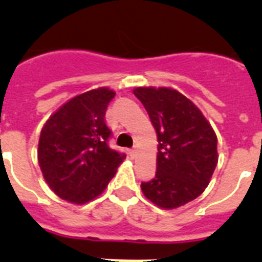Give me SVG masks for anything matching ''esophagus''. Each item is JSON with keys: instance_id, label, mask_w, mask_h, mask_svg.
<instances>
[{"instance_id": "34e87169", "label": "esophagus", "mask_w": 262, "mask_h": 262, "mask_svg": "<svg viewBox=\"0 0 262 262\" xmlns=\"http://www.w3.org/2000/svg\"><path fill=\"white\" fill-rule=\"evenodd\" d=\"M128 155H129V157H131V159H134V157H135V155H136V149H135V148H133V149H129Z\"/></svg>"}]
</instances>
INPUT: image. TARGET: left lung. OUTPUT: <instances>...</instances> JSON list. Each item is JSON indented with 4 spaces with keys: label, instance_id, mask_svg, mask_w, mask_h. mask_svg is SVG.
Instances as JSON below:
<instances>
[{
    "label": "left lung",
    "instance_id": "left-lung-1",
    "mask_svg": "<svg viewBox=\"0 0 262 262\" xmlns=\"http://www.w3.org/2000/svg\"><path fill=\"white\" fill-rule=\"evenodd\" d=\"M134 94L157 134V169L142 182L147 200L172 210L205 191L217 164V139L209 120L190 99L172 88L139 86Z\"/></svg>",
    "mask_w": 262,
    "mask_h": 262
}]
</instances>
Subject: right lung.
I'll return each instance as SVG.
<instances>
[{"instance_id": "add662e5", "label": "right lung", "mask_w": 262, "mask_h": 262, "mask_svg": "<svg viewBox=\"0 0 262 262\" xmlns=\"http://www.w3.org/2000/svg\"><path fill=\"white\" fill-rule=\"evenodd\" d=\"M114 90L98 88L60 106L41 128L38 161L46 182L61 200L93 201L107 187L126 155L110 149L105 123Z\"/></svg>"}]
</instances>
